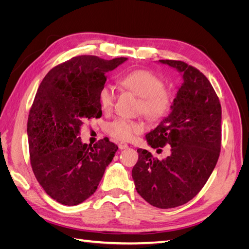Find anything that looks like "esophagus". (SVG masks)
I'll use <instances>...</instances> for the list:
<instances>
[{"label":"esophagus","instance_id":"1","mask_svg":"<svg viewBox=\"0 0 249 249\" xmlns=\"http://www.w3.org/2000/svg\"><path fill=\"white\" fill-rule=\"evenodd\" d=\"M118 147H119V149H125V148H127L129 146H127L126 143L120 142V143H118Z\"/></svg>","mask_w":249,"mask_h":249}]
</instances>
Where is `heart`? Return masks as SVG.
I'll use <instances>...</instances> for the list:
<instances>
[{
  "mask_svg": "<svg viewBox=\"0 0 249 249\" xmlns=\"http://www.w3.org/2000/svg\"><path fill=\"white\" fill-rule=\"evenodd\" d=\"M124 88L140 97L139 111L148 120L158 122L166 116L171 108L172 97L165 89L164 81L156 73L146 70H136L124 73L119 78ZM100 104L104 111H110L115 101V89L111 84L102 86ZM108 133L118 141H131L135 135L143 131V125L134 120L117 118L108 124Z\"/></svg>",
  "mask_w": 249,
  "mask_h": 249,
  "instance_id": "1",
  "label": "heart"
}]
</instances>
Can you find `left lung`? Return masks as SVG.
Segmentation results:
<instances>
[{"label": "left lung", "mask_w": 249, "mask_h": 249, "mask_svg": "<svg viewBox=\"0 0 249 249\" xmlns=\"http://www.w3.org/2000/svg\"><path fill=\"white\" fill-rule=\"evenodd\" d=\"M183 76L170 114L145 135L153 148L168 144L170 154L158 160L138 148L132 177L136 190L160 209L182 206L205 186L221 148V105L205 74L177 60H159Z\"/></svg>", "instance_id": "obj_1"}]
</instances>
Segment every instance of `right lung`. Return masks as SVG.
<instances>
[{
	"label": "right lung",
	"mask_w": 249,
	"mask_h": 249,
	"mask_svg": "<svg viewBox=\"0 0 249 249\" xmlns=\"http://www.w3.org/2000/svg\"><path fill=\"white\" fill-rule=\"evenodd\" d=\"M126 60L73 57L40 83L28 118L30 160L43 190L59 203L77 206L91 196L118 149L109 139L88 145L79 134L83 122L102 116L105 74Z\"/></svg>",
	"instance_id": "1"
}]
</instances>
